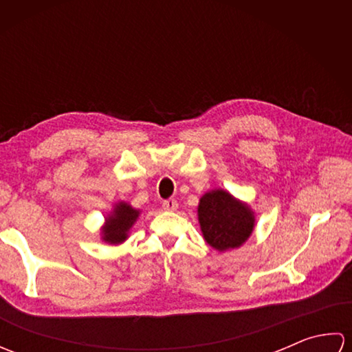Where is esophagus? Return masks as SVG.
I'll list each match as a JSON object with an SVG mask.
<instances>
[{
    "instance_id": "34e87169",
    "label": "esophagus",
    "mask_w": 352,
    "mask_h": 352,
    "mask_svg": "<svg viewBox=\"0 0 352 352\" xmlns=\"http://www.w3.org/2000/svg\"><path fill=\"white\" fill-rule=\"evenodd\" d=\"M163 208L164 210H169V212H174V210H177V207H178V203L175 199H172V198H169V199H164L163 201Z\"/></svg>"
}]
</instances>
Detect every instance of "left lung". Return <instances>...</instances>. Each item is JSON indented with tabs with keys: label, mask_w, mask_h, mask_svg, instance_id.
Masks as SVG:
<instances>
[{
	"label": "left lung",
	"mask_w": 352,
	"mask_h": 352,
	"mask_svg": "<svg viewBox=\"0 0 352 352\" xmlns=\"http://www.w3.org/2000/svg\"><path fill=\"white\" fill-rule=\"evenodd\" d=\"M198 221L206 242L218 251L243 245L254 230V212L227 190L207 192L198 204Z\"/></svg>",
	"instance_id": "obj_1"
}]
</instances>
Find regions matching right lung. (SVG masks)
Returning a JSON list of instances; mask_svg holds the SVG:
<instances>
[{
    "label": "right lung",
    "mask_w": 352,
    "mask_h": 352,
    "mask_svg": "<svg viewBox=\"0 0 352 352\" xmlns=\"http://www.w3.org/2000/svg\"><path fill=\"white\" fill-rule=\"evenodd\" d=\"M139 210L133 208L130 204L118 203L107 218L106 226L102 227V241L110 245L122 243L129 237V231L134 226V222L139 218Z\"/></svg>",
    "instance_id": "right-lung-1"
}]
</instances>
